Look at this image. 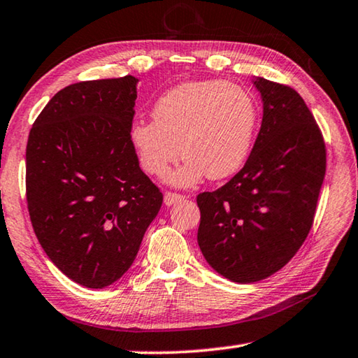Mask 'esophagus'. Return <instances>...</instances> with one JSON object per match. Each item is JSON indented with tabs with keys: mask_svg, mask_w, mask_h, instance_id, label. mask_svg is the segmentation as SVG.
<instances>
[{
	"mask_svg": "<svg viewBox=\"0 0 358 358\" xmlns=\"http://www.w3.org/2000/svg\"><path fill=\"white\" fill-rule=\"evenodd\" d=\"M183 199H185V196L177 194V192H166V194H164V203H166L167 207L173 206V203H178Z\"/></svg>",
	"mask_w": 358,
	"mask_h": 358,
	"instance_id": "34e87169",
	"label": "esophagus"
}]
</instances>
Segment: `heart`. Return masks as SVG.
Masks as SVG:
<instances>
[{
    "label": "heart",
    "mask_w": 358,
    "mask_h": 358,
    "mask_svg": "<svg viewBox=\"0 0 358 358\" xmlns=\"http://www.w3.org/2000/svg\"><path fill=\"white\" fill-rule=\"evenodd\" d=\"M152 119L134 122L129 132L141 167L164 177L183 156L170 181L192 186L203 175L224 180L239 172L252 150L259 106L248 90L206 79L169 89L152 106Z\"/></svg>",
    "instance_id": "b5f03b06"
}]
</instances>
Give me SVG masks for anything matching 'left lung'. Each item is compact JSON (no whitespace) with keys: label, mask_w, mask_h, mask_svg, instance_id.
I'll return each mask as SVG.
<instances>
[{"label":"left lung","mask_w":358,"mask_h":358,"mask_svg":"<svg viewBox=\"0 0 358 358\" xmlns=\"http://www.w3.org/2000/svg\"><path fill=\"white\" fill-rule=\"evenodd\" d=\"M263 121L245 166L228 183L197 196L203 258L226 279L263 280L282 269L308 237L325 178L319 126L296 90L253 79Z\"/></svg>","instance_id":"left-lung-1"}]
</instances>
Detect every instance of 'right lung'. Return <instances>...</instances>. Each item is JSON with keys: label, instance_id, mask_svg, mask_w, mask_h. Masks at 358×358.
<instances>
[{"label": "right lung", "instance_id": "right-lung-1", "mask_svg": "<svg viewBox=\"0 0 358 358\" xmlns=\"http://www.w3.org/2000/svg\"><path fill=\"white\" fill-rule=\"evenodd\" d=\"M137 83L127 75L71 84L28 135L33 229L57 268L87 288L121 279L162 206L129 138Z\"/></svg>", "mask_w": 358, "mask_h": 358}]
</instances>
